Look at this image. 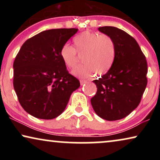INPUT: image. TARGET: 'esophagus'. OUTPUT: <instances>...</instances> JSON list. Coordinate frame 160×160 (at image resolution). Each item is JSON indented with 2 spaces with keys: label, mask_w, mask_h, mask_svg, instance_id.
Here are the masks:
<instances>
[{
  "label": "esophagus",
  "mask_w": 160,
  "mask_h": 160,
  "mask_svg": "<svg viewBox=\"0 0 160 160\" xmlns=\"http://www.w3.org/2000/svg\"><path fill=\"white\" fill-rule=\"evenodd\" d=\"M87 82V80H83V79H81V80H80V84H81V85H83V84H86Z\"/></svg>",
  "instance_id": "obj_1"
}]
</instances>
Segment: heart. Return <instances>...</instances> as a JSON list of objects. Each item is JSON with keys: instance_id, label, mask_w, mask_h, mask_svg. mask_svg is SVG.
<instances>
[{"instance_id": "heart-1", "label": "heart", "mask_w": 160, "mask_h": 160, "mask_svg": "<svg viewBox=\"0 0 160 160\" xmlns=\"http://www.w3.org/2000/svg\"><path fill=\"white\" fill-rule=\"evenodd\" d=\"M75 49L69 44H64L60 50L61 58L68 68L77 65V53L83 54L84 64L74 69L73 74L80 78H87L96 73L98 76L106 73L112 66L116 57L114 41L107 35L89 30L78 34L73 38Z\"/></svg>"}]
</instances>
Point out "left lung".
<instances>
[{
    "instance_id": "8db88e82",
    "label": "left lung",
    "mask_w": 160,
    "mask_h": 160,
    "mask_svg": "<svg viewBox=\"0 0 160 160\" xmlns=\"http://www.w3.org/2000/svg\"><path fill=\"white\" fill-rule=\"evenodd\" d=\"M98 30L114 41L116 57L110 70L93 81L97 92L91 104L100 118L115 121L126 117L141 102L147 85V62L135 39L124 30L111 26Z\"/></svg>"
}]
</instances>
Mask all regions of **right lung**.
Wrapping results in <instances>:
<instances>
[{"label": "right lung", "instance_id": "right-lung-1", "mask_svg": "<svg viewBox=\"0 0 160 160\" xmlns=\"http://www.w3.org/2000/svg\"><path fill=\"white\" fill-rule=\"evenodd\" d=\"M77 31L76 28L44 30L28 39L17 54L14 88L22 107L32 117H58L80 87L60 56L61 48Z\"/></svg>", "mask_w": 160, "mask_h": 160}]
</instances>
